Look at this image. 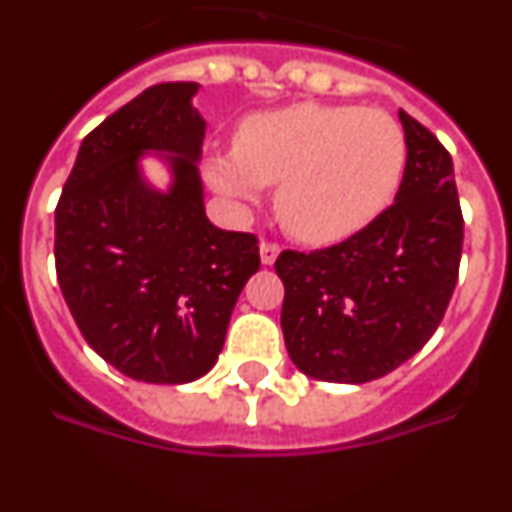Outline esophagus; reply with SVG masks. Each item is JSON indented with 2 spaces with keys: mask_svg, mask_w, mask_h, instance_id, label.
Segmentation results:
<instances>
[{
  "mask_svg": "<svg viewBox=\"0 0 512 512\" xmlns=\"http://www.w3.org/2000/svg\"><path fill=\"white\" fill-rule=\"evenodd\" d=\"M259 253H261V264L271 266V264H274V261H277V256H279V246H277V243L264 241L259 246Z\"/></svg>",
  "mask_w": 512,
  "mask_h": 512,
  "instance_id": "esophagus-1",
  "label": "esophagus"
}]
</instances>
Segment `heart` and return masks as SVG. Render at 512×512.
Returning <instances> with one entry per match:
<instances>
[{"instance_id": "1", "label": "heart", "mask_w": 512, "mask_h": 512, "mask_svg": "<svg viewBox=\"0 0 512 512\" xmlns=\"http://www.w3.org/2000/svg\"><path fill=\"white\" fill-rule=\"evenodd\" d=\"M408 166L400 122L359 104L300 102L253 112L235 151L207 161V179L238 202L277 187L284 228L305 243H336L372 225L395 200Z\"/></svg>"}]
</instances>
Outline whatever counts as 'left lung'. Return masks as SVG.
Here are the masks:
<instances>
[{
	"label": "left lung",
	"instance_id": "1",
	"mask_svg": "<svg viewBox=\"0 0 512 512\" xmlns=\"http://www.w3.org/2000/svg\"><path fill=\"white\" fill-rule=\"evenodd\" d=\"M408 166L372 225L320 251H282L289 359L320 382L390 374L436 333L459 277L464 220L454 164L436 135L400 110Z\"/></svg>",
	"mask_w": 512,
	"mask_h": 512
}]
</instances>
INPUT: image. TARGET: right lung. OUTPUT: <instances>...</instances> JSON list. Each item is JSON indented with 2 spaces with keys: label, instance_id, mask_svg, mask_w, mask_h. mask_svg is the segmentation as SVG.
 <instances>
[{
  "label": "right lung",
  "instance_id": "obj_1",
  "mask_svg": "<svg viewBox=\"0 0 512 512\" xmlns=\"http://www.w3.org/2000/svg\"><path fill=\"white\" fill-rule=\"evenodd\" d=\"M200 84H156L81 140L56 207V274L81 336L125 377L187 384L215 366L230 315L259 271V241L205 215ZM172 171L161 193L139 158Z\"/></svg>",
  "mask_w": 512,
  "mask_h": 512
}]
</instances>
